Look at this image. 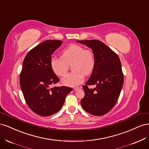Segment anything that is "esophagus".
Listing matches in <instances>:
<instances>
[{
	"mask_svg": "<svg viewBox=\"0 0 149 149\" xmlns=\"http://www.w3.org/2000/svg\"><path fill=\"white\" fill-rule=\"evenodd\" d=\"M79 89V86H76V87L74 88V89L75 90V91H78Z\"/></svg>",
	"mask_w": 149,
	"mask_h": 149,
	"instance_id": "1",
	"label": "esophagus"
}]
</instances>
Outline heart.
<instances>
[{
    "label": "heart",
    "mask_w": 149,
    "mask_h": 149,
    "mask_svg": "<svg viewBox=\"0 0 149 149\" xmlns=\"http://www.w3.org/2000/svg\"><path fill=\"white\" fill-rule=\"evenodd\" d=\"M71 65V73L66 74L61 79L63 84L75 86L83 83L84 74H91L96 65L94 52L83 46L73 44L62 51L61 57L53 56L50 60V67L58 76H63Z\"/></svg>",
    "instance_id": "heart-1"
}]
</instances>
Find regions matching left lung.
<instances>
[{
  "label": "left lung",
  "mask_w": 149,
  "mask_h": 149,
  "mask_svg": "<svg viewBox=\"0 0 149 149\" xmlns=\"http://www.w3.org/2000/svg\"><path fill=\"white\" fill-rule=\"evenodd\" d=\"M92 49L96 65L91 77L84 85V97L81 101L83 109L94 116L109 112L118 101L124 83V74L118 55L100 40L76 41ZM96 85L92 89L88 86Z\"/></svg>",
  "instance_id": "left-lung-1"
}]
</instances>
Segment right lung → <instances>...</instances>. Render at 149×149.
<instances>
[{
    "label": "right lung",
    "mask_w": 149,
    "mask_h": 149,
    "mask_svg": "<svg viewBox=\"0 0 149 149\" xmlns=\"http://www.w3.org/2000/svg\"><path fill=\"white\" fill-rule=\"evenodd\" d=\"M61 40H46L29 52L24 58L20 84L25 100L37 114L46 117L59 111L66 96L73 89L51 86L60 81L50 67L52 55L60 47Z\"/></svg>",
    "instance_id": "add662e5"
}]
</instances>
